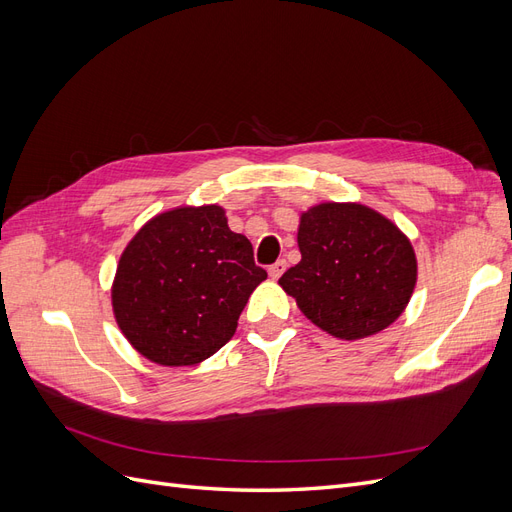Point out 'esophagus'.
Listing matches in <instances>:
<instances>
[{"mask_svg": "<svg viewBox=\"0 0 512 512\" xmlns=\"http://www.w3.org/2000/svg\"><path fill=\"white\" fill-rule=\"evenodd\" d=\"M286 271V260H277L269 267V275L271 280H280V275Z\"/></svg>", "mask_w": 512, "mask_h": 512, "instance_id": "34e87169", "label": "esophagus"}]
</instances>
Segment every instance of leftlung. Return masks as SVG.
Listing matches in <instances>:
<instances>
[{"instance_id":"8db88e82","label":"left lung","mask_w":512,"mask_h":512,"mask_svg":"<svg viewBox=\"0 0 512 512\" xmlns=\"http://www.w3.org/2000/svg\"><path fill=\"white\" fill-rule=\"evenodd\" d=\"M299 265L280 286L316 327L363 339L393 324L416 286L410 239L359 203H322L301 215Z\"/></svg>"}]
</instances>
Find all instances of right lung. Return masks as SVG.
Masks as SVG:
<instances>
[{"mask_svg": "<svg viewBox=\"0 0 512 512\" xmlns=\"http://www.w3.org/2000/svg\"><path fill=\"white\" fill-rule=\"evenodd\" d=\"M267 271L218 205L179 207L149 220L123 250L113 312L145 359L196 365L218 352Z\"/></svg>", "mask_w": 512, "mask_h": 512, "instance_id": "right-lung-1", "label": "right lung"}]
</instances>
